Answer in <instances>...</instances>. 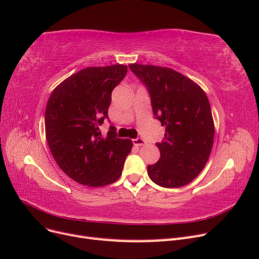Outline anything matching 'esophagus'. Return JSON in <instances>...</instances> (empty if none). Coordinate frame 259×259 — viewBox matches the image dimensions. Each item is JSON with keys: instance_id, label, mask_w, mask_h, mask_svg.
I'll return each instance as SVG.
<instances>
[{"instance_id": "obj_1", "label": "esophagus", "mask_w": 259, "mask_h": 259, "mask_svg": "<svg viewBox=\"0 0 259 259\" xmlns=\"http://www.w3.org/2000/svg\"><path fill=\"white\" fill-rule=\"evenodd\" d=\"M133 144L138 147V146H144L146 142L143 138H136V139H133Z\"/></svg>"}]
</instances>
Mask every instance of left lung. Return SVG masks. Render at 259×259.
<instances>
[{"label": "left lung", "mask_w": 259, "mask_h": 259, "mask_svg": "<svg viewBox=\"0 0 259 259\" xmlns=\"http://www.w3.org/2000/svg\"><path fill=\"white\" fill-rule=\"evenodd\" d=\"M149 91L152 110L165 126L161 156L148 166L153 183L164 188L186 186L197 177L209 158L215 126L206 94L186 75L167 67L128 66Z\"/></svg>", "instance_id": "1"}]
</instances>
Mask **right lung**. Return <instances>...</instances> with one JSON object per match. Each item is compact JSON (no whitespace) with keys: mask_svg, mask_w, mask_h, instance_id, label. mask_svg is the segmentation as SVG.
I'll list each match as a JSON object with an SVG mask.
<instances>
[{"mask_svg":"<svg viewBox=\"0 0 259 259\" xmlns=\"http://www.w3.org/2000/svg\"><path fill=\"white\" fill-rule=\"evenodd\" d=\"M127 66L88 67L70 75L52 92L45 110V134L58 166L74 182L103 187L122 175L131 139L117 138L113 127L101 136L111 93Z\"/></svg>","mask_w":259,"mask_h":259,"instance_id":"add662e5","label":"right lung"}]
</instances>
